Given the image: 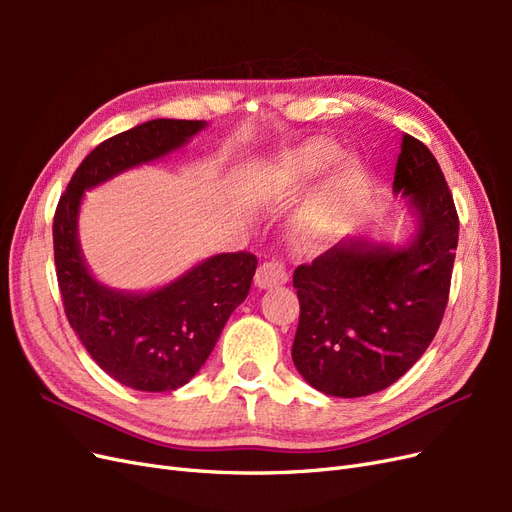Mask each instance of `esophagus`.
<instances>
[{
    "instance_id": "34e87169",
    "label": "esophagus",
    "mask_w": 512,
    "mask_h": 512,
    "mask_svg": "<svg viewBox=\"0 0 512 512\" xmlns=\"http://www.w3.org/2000/svg\"><path fill=\"white\" fill-rule=\"evenodd\" d=\"M288 282V271L286 265L280 260H267L262 262L256 271V286L258 288H273Z\"/></svg>"
}]
</instances>
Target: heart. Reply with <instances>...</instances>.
I'll return each instance as SVG.
<instances>
[{"label": "heart", "mask_w": 512, "mask_h": 512, "mask_svg": "<svg viewBox=\"0 0 512 512\" xmlns=\"http://www.w3.org/2000/svg\"><path fill=\"white\" fill-rule=\"evenodd\" d=\"M337 158V145L329 141H312L297 149L282 162V175L290 185H303L309 179L320 175L327 170L333 160ZM354 185V168L346 166L339 170L335 177H331L322 185L320 192L312 198L303 213L299 228L303 232V239L318 241L335 230L339 218L346 209L348 196Z\"/></svg>", "instance_id": "heart-1"}]
</instances>
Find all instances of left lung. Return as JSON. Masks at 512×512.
I'll use <instances>...</instances> for the list:
<instances>
[{
  "instance_id": "obj_1",
  "label": "left lung",
  "mask_w": 512,
  "mask_h": 512,
  "mask_svg": "<svg viewBox=\"0 0 512 512\" xmlns=\"http://www.w3.org/2000/svg\"><path fill=\"white\" fill-rule=\"evenodd\" d=\"M393 192L416 215L406 247L346 239L294 269L301 305L292 361L333 397H363L397 382L436 337L448 303L459 218L433 153L401 136Z\"/></svg>"
}]
</instances>
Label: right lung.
<instances>
[{
	"mask_svg": "<svg viewBox=\"0 0 512 512\" xmlns=\"http://www.w3.org/2000/svg\"><path fill=\"white\" fill-rule=\"evenodd\" d=\"M205 126L151 119L106 138L76 168L55 209V271L70 327L108 376L136 391H175L196 376L250 292L258 260L250 252L218 254L160 290L117 292L85 267L76 235L79 207L85 190L166 156Z\"/></svg>",
	"mask_w": 512,
	"mask_h": 512,
	"instance_id": "obj_1",
	"label": "right lung"
}]
</instances>
